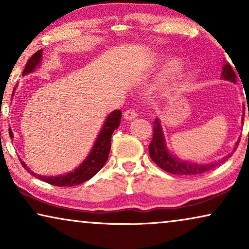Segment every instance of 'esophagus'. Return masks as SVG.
I'll use <instances>...</instances> for the list:
<instances>
[{"instance_id":"obj_1","label":"esophagus","mask_w":249,"mask_h":249,"mask_svg":"<svg viewBox=\"0 0 249 249\" xmlns=\"http://www.w3.org/2000/svg\"><path fill=\"white\" fill-rule=\"evenodd\" d=\"M136 117H137V112H136L135 110H127L124 113V118L125 119V120H132V119H135Z\"/></svg>"}]
</instances>
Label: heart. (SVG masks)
Returning a JSON list of instances; mask_svg holds the SVG:
<instances>
[{
    "instance_id": "1",
    "label": "heart",
    "mask_w": 249,
    "mask_h": 249,
    "mask_svg": "<svg viewBox=\"0 0 249 249\" xmlns=\"http://www.w3.org/2000/svg\"><path fill=\"white\" fill-rule=\"evenodd\" d=\"M182 70H183V64L181 61H179L177 59L171 60L168 64H166L164 70H163L159 83L161 85L166 84L168 81L173 79V78L180 76V73L182 72Z\"/></svg>"
}]
</instances>
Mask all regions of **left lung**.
Segmentation results:
<instances>
[{
    "instance_id": "1",
    "label": "left lung",
    "mask_w": 249,
    "mask_h": 249,
    "mask_svg": "<svg viewBox=\"0 0 249 249\" xmlns=\"http://www.w3.org/2000/svg\"><path fill=\"white\" fill-rule=\"evenodd\" d=\"M221 79L231 81V83L233 84L236 83V73H234V71L232 70V68H231L229 63H226L223 66L222 72H221ZM241 121H244V117L241 119ZM241 124H244V122H241ZM238 144H239V141L234 144L232 152L229 153V154L226 155L221 160H217V161L214 162L196 163L186 161V160H180L178 156L173 155L172 152L168 148V145H166L165 142L164 131H163L161 124V120H160L159 118H156L154 121V134H153V139L151 144L148 146V152L149 156H151L153 161H154L160 168L164 170V171L172 173V175L195 176L200 175V173H204L206 171H210V170L216 168L217 165L226 162L227 160L233 154V152L236 151Z\"/></svg>"
}]
</instances>
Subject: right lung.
I'll return each mask as SVG.
<instances>
[{"mask_svg": "<svg viewBox=\"0 0 249 249\" xmlns=\"http://www.w3.org/2000/svg\"><path fill=\"white\" fill-rule=\"evenodd\" d=\"M42 61H43V50H39L37 51V52L28 60V62L26 64L25 70H23L22 72V76H26V74L34 72V71H35L37 68L42 64ZM17 87H18V84H17V86L12 91V96L15 95ZM121 115H122V112L120 110H114L112 111L111 113L107 114V117L105 118V121L103 125H102L100 132H98L96 139H95L94 145L93 147H91L90 152L88 153L86 159H85L76 169H73L72 171H69L59 176H42V175H37V173L32 171L22 160H21V164L23 165V168L30 173V175L36 177V178H38L40 180H43V181H45L47 183H51V185L59 186V187H71V186L80 185V183H83L85 181H87V180H89L90 178H93V177L96 175L102 168H103L105 163H107L108 153H110V149H111L112 134H113L115 129H118L119 125H120ZM9 134H10V137L13 138V132L11 130V128H10Z\"/></svg>", "mask_w": 249, "mask_h": 249, "instance_id": "obj_1", "label": "right lung"}]
</instances>
